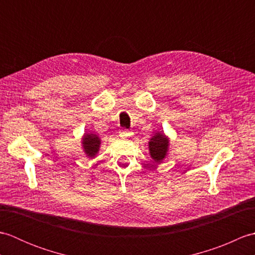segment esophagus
<instances>
[{
	"label": "esophagus",
	"instance_id": "esophagus-1",
	"mask_svg": "<svg viewBox=\"0 0 255 255\" xmlns=\"http://www.w3.org/2000/svg\"><path fill=\"white\" fill-rule=\"evenodd\" d=\"M119 136L122 138H129L132 136V132L130 130H127V129H122V130L119 131Z\"/></svg>",
	"mask_w": 255,
	"mask_h": 255
}]
</instances>
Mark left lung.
<instances>
[{"instance_id":"1","label":"left lung","mask_w":255,"mask_h":255,"mask_svg":"<svg viewBox=\"0 0 255 255\" xmlns=\"http://www.w3.org/2000/svg\"><path fill=\"white\" fill-rule=\"evenodd\" d=\"M150 155L156 163L163 160L169 151V138L163 132H156L149 141Z\"/></svg>"}]
</instances>
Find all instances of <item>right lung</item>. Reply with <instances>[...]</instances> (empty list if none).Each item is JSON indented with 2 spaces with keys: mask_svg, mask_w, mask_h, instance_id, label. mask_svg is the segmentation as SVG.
Listing matches in <instances>:
<instances>
[{
  "mask_svg": "<svg viewBox=\"0 0 255 255\" xmlns=\"http://www.w3.org/2000/svg\"><path fill=\"white\" fill-rule=\"evenodd\" d=\"M82 147L89 158H94L101 147V139L94 133H85L82 138Z\"/></svg>",
  "mask_w": 255,
  "mask_h": 255,
  "instance_id": "obj_1",
  "label": "right lung"
}]
</instances>
